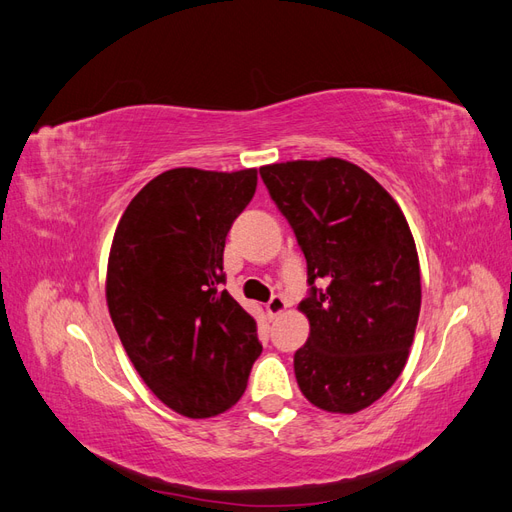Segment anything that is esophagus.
Returning a JSON list of instances; mask_svg holds the SVG:
<instances>
[{"mask_svg": "<svg viewBox=\"0 0 512 512\" xmlns=\"http://www.w3.org/2000/svg\"><path fill=\"white\" fill-rule=\"evenodd\" d=\"M286 307H288V303H286V299L282 297V294H273L271 301L267 303V309H269V314H271L273 318L280 316L282 312H286Z\"/></svg>", "mask_w": 512, "mask_h": 512, "instance_id": "obj_1", "label": "esophagus"}]
</instances>
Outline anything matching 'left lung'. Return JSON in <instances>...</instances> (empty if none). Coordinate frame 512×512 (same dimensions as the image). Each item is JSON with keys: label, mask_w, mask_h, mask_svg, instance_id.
I'll list each match as a JSON object with an SVG mask.
<instances>
[{"label": "left lung", "mask_w": 512, "mask_h": 512, "mask_svg": "<svg viewBox=\"0 0 512 512\" xmlns=\"http://www.w3.org/2000/svg\"><path fill=\"white\" fill-rule=\"evenodd\" d=\"M307 260L299 309L309 337L294 376L320 410L354 414L406 367L421 312V267L393 196L352 162L297 160L260 168ZM323 286L315 288V282Z\"/></svg>", "instance_id": "obj_1"}]
</instances>
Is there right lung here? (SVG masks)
Instances as JSON below:
<instances>
[{
  "label": "right lung",
  "instance_id": "add662e5",
  "mask_svg": "<svg viewBox=\"0 0 512 512\" xmlns=\"http://www.w3.org/2000/svg\"><path fill=\"white\" fill-rule=\"evenodd\" d=\"M256 183V168L166 170L115 230L108 312L138 376L188 418L235 406L262 352L256 320L222 290L226 235Z\"/></svg>",
  "mask_w": 512,
  "mask_h": 512
}]
</instances>
